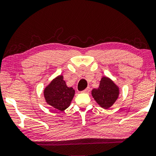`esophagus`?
Returning <instances> with one entry per match:
<instances>
[{"instance_id": "1", "label": "esophagus", "mask_w": 156, "mask_h": 156, "mask_svg": "<svg viewBox=\"0 0 156 156\" xmlns=\"http://www.w3.org/2000/svg\"><path fill=\"white\" fill-rule=\"evenodd\" d=\"M89 91H90V88L89 87H87V89H85L84 91H82L83 93H89Z\"/></svg>"}]
</instances>
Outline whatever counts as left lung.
Here are the masks:
<instances>
[{"instance_id": "left-lung-1", "label": "left lung", "mask_w": 156, "mask_h": 156, "mask_svg": "<svg viewBox=\"0 0 156 156\" xmlns=\"http://www.w3.org/2000/svg\"><path fill=\"white\" fill-rule=\"evenodd\" d=\"M119 87L107 76H102L99 87L91 91V95L101 108L108 109L118 99Z\"/></svg>"}]
</instances>
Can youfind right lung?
Returning <instances> with one entry per match:
<instances>
[{"mask_svg":"<svg viewBox=\"0 0 156 156\" xmlns=\"http://www.w3.org/2000/svg\"><path fill=\"white\" fill-rule=\"evenodd\" d=\"M74 94V89L67 86L62 75L53 79L43 91L47 104L62 112L70 106Z\"/></svg>","mask_w":156,"mask_h":156,"instance_id":"add662e5","label":"right lung"}]
</instances>
